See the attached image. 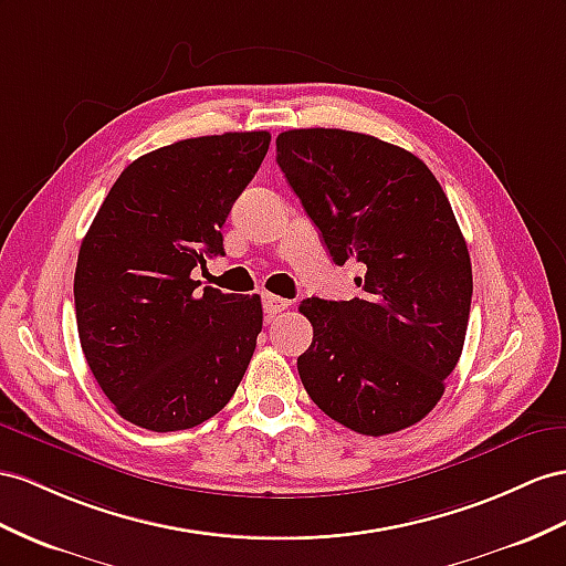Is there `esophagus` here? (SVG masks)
I'll use <instances>...</instances> for the list:
<instances>
[{
    "instance_id": "obj_1",
    "label": "esophagus",
    "mask_w": 566,
    "mask_h": 566,
    "mask_svg": "<svg viewBox=\"0 0 566 566\" xmlns=\"http://www.w3.org/2000/svg\"><path fill=\"white\" fill-rule=\"evenodd\" d=\"M289 306H292V301H286V298H282V296H274V294H263V311H265L270 317L282 313V311H286Z\"/></svg>"
}]
</instances>
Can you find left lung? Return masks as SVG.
Masks as SVG:
<instances>
[{"label": "left lung", "instance_id": "left-lung-1", "mask_svg": "<svg viewBox=\"0 0 566 566\" xmlns=\"http://www.w3.org/2000/svg\"><path fill=\"white\" fill-rule=\"evenodd\" d=\"M277 165L337 265L356 263L352 301L306 298L313 344L298 356L308 397L360 434L426 418L467 339L473 277L438 179L399 145L342 128L277 136Z\"/></svg>", "mask_w": 566, "mask_h": 566}]
</instances>
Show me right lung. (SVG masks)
Segmentation results:
<instances>
[{
    "label": "right lung",
    "mask_w": 566,
    "mask_h": 566,
    "mask_svg": "<svg viewBox=\"0 0 566 566\" xmlns=\"http://www.w3.org/2000/svg\"><path fill=\"white\" fill-rule=\"evenodd\" d=\"M270 148L268 132L186 138L134 159L85 234L76 323L114 409L155 432L196 428L227 407L263 329L260 296L191 277L222 255V224Z\"/></svg>",
    "instance_id": "add662e5"
}]
</instances>
